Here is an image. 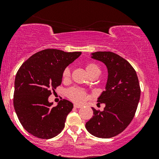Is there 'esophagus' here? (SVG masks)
I'll list each match as a JSON object with an SVG mask.
<instances>
[{"mask_svg":"<svg viewBox=\"0 0 159 159\" xmlns=\"http://www.w3.org/2000/svg\"><path fill=\"white\" fill-rule=\"evenodd\" d=\"M74 107H75V108H80V107H81V105H78V104H75Z\"/></svg>","mask_w":159,"mask_h":159,"instance_id":"obj_1","label":"esophagus"}]
</instances>
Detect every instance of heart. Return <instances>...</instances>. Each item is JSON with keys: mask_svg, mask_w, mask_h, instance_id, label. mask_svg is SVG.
<instances>
[{"mask_svg": "<svg viewBox=\"0 0 159 159\" xmlns=\"http://www.w3.org/2000/svg\"><path fill=\"white\" fill-rule=\"evenodd\" d=\"M85 69L87 70V73L89 74V75L91 76L93 75L96 73H100L101 70L100 68L98 67L97 64H96L95 63L93 62H89L85 64ZM71 76V69L69 67H66L63 72V75H62V77H63V80L64 81H68L70 79ZM67 96L70 98L71 100H72L73 102H75L81 103L83 102L87 98V92L84 90V89L80 88L78 87H72L71 88H69L68 90L66 91Z\"/></svg>", "mask_w": 159, "mask_h": 159, "instance_id": "1", "label": "heart"}]
</instances>
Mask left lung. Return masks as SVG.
Listing matches in <instances>:
<instances>
[{
  "instance_id": "obj_1",
  "label": "left lung",
  "mask_w": 159,
  "mask_h": 159,
  "mask_svg": "<svg viewBox=\"0 0 159 159\" xmlns=\"http://www.w3.org/2000/svg\"><path fill=\"white\" fill-rule=\"evenodd\" d=\"M91 57L105 63L108 75L97 101L105 104L104 111L92 107L94 115L85 126L95 137L110 138L123 132L134 118L140 96L139 81L132 65L114 52H94Z\"/></svg>"
}]
</instances>
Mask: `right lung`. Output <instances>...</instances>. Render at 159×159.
<instances>
[{
  "label": "right lung",
  "mask_w": 159,
  "mask_h": 159,
  "mask_svg": "<svg viewBox=\"0 0 159 159\" xmlns=\"http://www.w3.org/2000/svg\"><path fill=\"white\" fill-rule=\"evenodd\" d=\"M81 54L45 49L28 58L18 70L14 108L24 129L32 135L50 139L64 128L73 104L63 99L56 107H52L53 102H49L48 97L52 90L61 84L63 70Z\"/></svg>",
  "instance_id": "obj_1"
}]
</instances>
